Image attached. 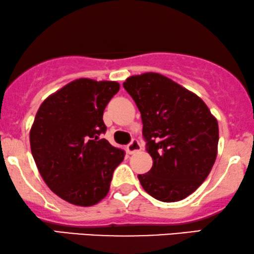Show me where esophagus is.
<instances>
[{"label":"esophagus","mask_w":254,"mask_h":254,"mask_svg":"<svg viewBox=\"0 0 254 254\" xmlns=\"http://www.w3.org/2000/svg\"><path fill=\"white\" fill-rule=\"evenodd\" d=\"M142 150V146H140L139 142H138L137 139H133L132 142H131L129 145L127 146V153H130V155H133V153L138 152V151Z\"/></svg>","instance_id":"34e87169"}]
</instances>
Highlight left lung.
I'll list each match as a JSON object with an SVG mask.
<instances>
[{
	"label": "left lung",
	"instance_id": "1",
	"mask_svg": "<svg viewBox=\"0 0 254 254\" xmlns=\"http://www.w3.org/2000/svg\"><path fill=\"white\" fill-rule=\"evenodd\" d=\"M142 116L152 168L138 175L157 200L173 203L203 184L216 162L218 122L203 99L156 72L131 76L123 83Z\"/></svg>",
	"mask_w": 254,
	"mask_h": 254
}]
</instances>
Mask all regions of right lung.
Segmentation results:
<instances>
[{
  "label": "right lung",
  "mask_w": 254,
  "mask_h": 254,
  "mask_svg": "<svg viewBox=\"0 0 254 254\" xmlns=\"http://www.w3.org/2000/svg\"><path fill=\"white\" fill-rule=\"evenodd\" d=\"M120 84L79 78L50 95L38 109L30 147L42 178L59 197L91 206L108 194L115 169L125 152L102 133L103 112Z\"/></svg>",
  "instance_id": "obj_1"
}]
</instances>
